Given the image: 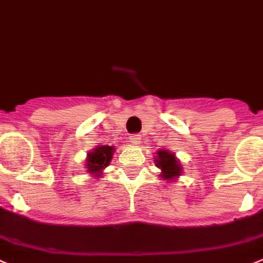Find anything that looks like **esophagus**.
<instances>
[{"mask_svg": "<svg viewBox=\"0 0 263 263\" xmlns=\"http://www.w3.org/2000/svg\"><path fill=\"white\" fill-rule=\"evenodd\" d=\"M129 142L134 145H139L140 142H141V136H140L139 134H134L129 136Z\"/></svg>", "mask_w": 263, "mask_h": 263, "instance_id": "34e87169", "label": "esophagus"}]
</instances>
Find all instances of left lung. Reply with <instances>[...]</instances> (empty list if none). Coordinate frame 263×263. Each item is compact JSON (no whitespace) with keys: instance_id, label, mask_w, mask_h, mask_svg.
<instances>
[{"instance_id":"obj_1","label":"left lung","mask_w":263,"mask_h":263,"mask_svg":"<svg viewBox=\"0 0 263 263\" xmlns=\"http://www.w3.org/2000/svg\"><path fill=\"white\" fill-rule=\"evenodd\" d=\"M157 167L162 170V177L172 180L176 176L181 175V165L173 154L168 150H159L157 158Z\"/></svg>"}]
</instances>
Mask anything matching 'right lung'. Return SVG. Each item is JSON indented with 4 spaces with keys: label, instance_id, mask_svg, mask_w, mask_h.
I'll return each mask as SVG.
<instances>
[{
    "label": "right lung",
    "instance_id": "obj_1",
    "mask_svg": "<svg viewBox=\"0 0 263 263\" xmlns=\"http://www.w3.org/2000/svg\"><path fill=\"white\" fill-rule=\"evenodd\" d=\"M113 146H108V145H101V146L96 147L93 152L88 153L87 158V171L88 173H93V175H99L103 168L110 163L111 155H113Z\"/></svg>",
    "mask_w": 263,
    "mask_h": 263
}]
</instances>
